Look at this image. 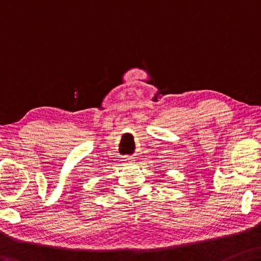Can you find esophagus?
Segmentation results:
<instances>
[{
    "mask_svg": "<svg viewBox=\"0 0 261 261\" xmlns=\"http://www.w3.org/2000/svg\"><path fill=\"white\" fill-rule=\"evenodd\" d=\"M123 161H124V164H131V163H134V158H131V156H125V158L123 159Z\"/></svg>",
    "mask_w": 261,
    "mask_h": 261,
    "instance_id": "esophagus-1",
    "label": "esophagus"
}]
</instances>
